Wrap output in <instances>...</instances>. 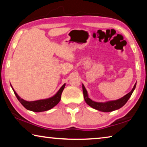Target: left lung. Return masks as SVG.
<instances>
[{
  "mask_svg": "<svg viewBox=\"0 0 147 147\" xmlns=\"http://www.w3.org/2000/svg\"><path fill=\"white\" fill-rule=\"evenodd\" d=\"M136 83L134 85L133 89H131V91L126 94L125 96H124L123 97L118 99V100H111L105 102H94L92 100L91 98H89L88 91H87L86 89L84 87V84H82V89H83V93H84V98L86 102L88 104L89 106H91V108H93L95 109H97L98 111H103V112H109V111H113L116 109H118L121 108V107H123L124 104H125L128 99L132 94L133 91L136 88Z\"/></svg>",
  "mask_w": 147,
  "mask_h": 147,
  "instance_id": "8db88e82",
  "label": "left lung"
}]
</instances>
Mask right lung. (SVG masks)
Masks as SVG:
<instances>
[{
    "label": "right lung",
    "instance_id": "add662e5",
    "mask_svg": "<svg viewBox=\"0 0 147 147\" xmlns=\"http://www.w3.org/2000/svg\"><path fill=\"white\" fill-rule=\"evenodd\" d=\"M65 84H64L61 87V88L59 89L58 91L54 96H52V97L35 101H26L20 97L18 94H17L16 92L15 91L13 88H12L11 85V88L13 89L16 97L18 99L20 102H21L22 105L26 109H28V110L34 111V112H41V111L49 110V109H52L54 106H56L61 100V93L65 88Z\"/></svg>",
    "mask_w": 147,
    "mask_h": 147
}]
</instances>
